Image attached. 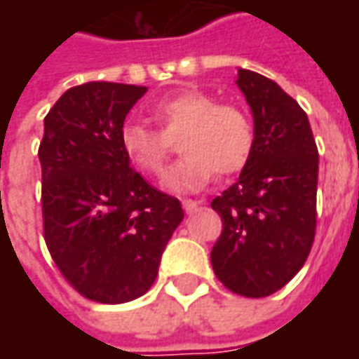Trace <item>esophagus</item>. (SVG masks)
I'll return each mask as SVG.
<instances>
[{"mask_svg": "<svg viewBox=\"0 0 359 359\" xmlns=\"http://www.w3.org/2000/svg\"><path fill=\"white\" fill-rule=\"evenodd\" d=\"M182 208H184V211H187V213H194L196 210H198V208H200V203L196 202V200H182Z\"/></svg>", "mask_w": 359, "mask_h": 359, "instance_id": "34e87169", "label": "esophagus"}]
</instances>
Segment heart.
<instances>
[{
    "instance_id": "heart-1",
    "label": "heart",
    "mask_w": 359,
    "mask_h": 359,
    "mask_svg": "<svg viewBox=\"0 0 359 359\" xmlns=\"http://www.w3.org/2000/svg\"><path fill=\"white\" fill-rule=\"evenodd\" d=\"M157 128L125 123L118 133L123 154L136 171L161 177L172 142L184 154L165 184L171 190H196L217 177H229L248 165L256 148V128L248 111L234 103H217L200 90L167 95L149 107Z\"/></svg>"
}]
</instances>
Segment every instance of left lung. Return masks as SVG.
<instances>
[{
    "label": "left lung",
    "mask_w": 359,
    "mask_h": 359,
    "mask_svg": "<svg viewBox=\"0 0 359 359\" xmlns=\"http://www.w3.org/2000/svg\"><path fill=\"white\" fill-rule=\"evenodd\" d=\"M256 128L241 179L211 208L223 231L211 250L217 278L234 294L264 298L302 269L317 226V154L308 115L277 82L238 69Z\"/></svg>",
    "instance_id": "8db88e82"
}]
</instances>
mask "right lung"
<instances>
[{"label":"right lung","mask_w":359,"mask_h":359,"mask_svg":"<svg viewBox=\"0 0 359 359\" xmlns=\"http://www.w3.org/2000/svg\"><path fill=\"white\" fill-rule=\"evenodd\" d=\"M146 86L86 82L43 118V238L61 275L100 304L149 290L167 242L184 217L177 198L149 187L128 163L118 133Z\"/></svg>","instance_id":"1"}]
</instances>
